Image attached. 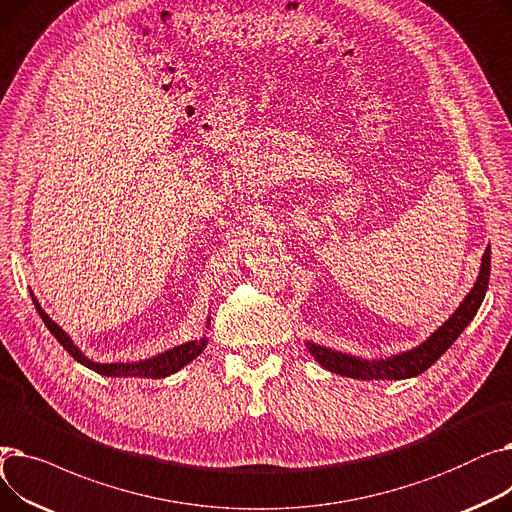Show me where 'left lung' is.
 <instances>
[{
    "label": "left lung",
    "instance_id": "1",
    "mask_svg": "<svg viewBox=\"0 0 512 512\" xmlns=\"http://www.w3.org/2000/svg\"><path fill=\"white\" fill-rule=\"evenodd\" d=\"M490 255L492 253L488 247L481 259V272L477 276V282L461 303V307L450 315L448 321H444V326H440L423 344L413 348V351L394 355L390 359L365 361L351 355H342L326 346L307 342L309 353L321 367L355 380H407L415 378V375H421L448 351L450 344L461 336V332L471 324V319L481 307L490 282Z\"/></svg>",
    "mask_w": 512,
    "mask_h": 512
}]
</instances>
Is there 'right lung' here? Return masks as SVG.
I'll return each mask as SVG.
<instances>
[{"label": "right lung", "instance_id": "add662e5", "mask_svg": "<svg viewBox=\"0 0 512 512\" xmlns=\"http://www.w3.org/2000/svg\"><path fill=\"white\" fill-rule=\"evenodd\" d=\"M33 303L37 307V313L41 315L43 324L47 326V330L56 336V340L66 348V351L80 363L85 365L101 375H107V378H151V380H159V378H166V375L176 373L178 369H182L186 363H191L195 357H199L203 353V348L207 346L205 336L201 340H191L186 344L174 346L170 351L161 353L153 359L147 361H139V363H95L91 359H87L83 353L78 351L74 346V342L70 340V336L56 324V321H51L49 315L41 309L39 301L35 299L33 294Z\"/></svg>", "mask_w": 512, "mask_h": 512}]
</instances>
